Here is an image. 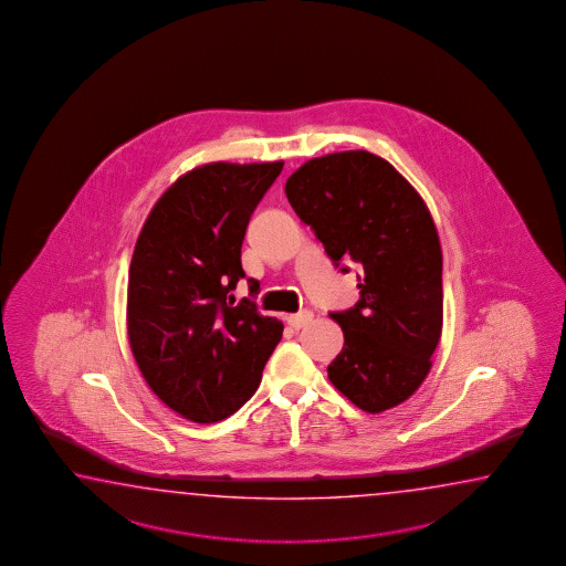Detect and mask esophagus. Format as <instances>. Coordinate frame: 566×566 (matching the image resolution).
Segmentation results:
<instances>
[{"label": "esophagus", "mask_w": 566, "mask_h": 566, "mask_svg": "<svg viewBox=\"0 0 566 566\" xmlns=\"http://www.w3.org/2000/svg\"><path fill=\"white\" fill-rule=\"evenodd\" d=\"M312 319V312H300L293 313V315H287V324L291 325L293 329H301V327H305V325L310 324Z\"/></svg>", "instance_id": "esophagus-1"}]
</instances>
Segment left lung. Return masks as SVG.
Listing matches in <instances>:
<instances>
[{
  "mask_svg": "<svg viewBox=\"0 0 566 566\" xmlns=\"http://www.w3.org/2000/svg\"><path fill=\"white\" fill-rule=\"evenodd\" d=\"M285 193L334 265L360 269V301L329 313L344 348L327 378L366 412L397 407L427 378L443 327V254L429 208L386 159L361 149L305 161Z\"/></svg>",
  "mask_w": 566,
  "mask_h": 566,
  "instance_id": "obj_1",
  "label": "left lung"
}]
</instances>
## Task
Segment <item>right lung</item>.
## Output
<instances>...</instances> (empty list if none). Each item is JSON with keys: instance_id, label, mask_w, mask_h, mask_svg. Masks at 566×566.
<instances>
[{"instance_id": "add662e5", "label": "right lung", "mask_w": 566, "mask_h": 566, "mask_svg": "<svg viewBox=\"0 0 566 566\" xmlns=\"http://www.w3.org/2000/svg\"><path fill=\"white\" fill-rule=\"evenodd\" d=\"M283 161H214L184 174L135 242L127 334L145 382L184 419L217 422L253 397L283 324L234 303L249 220ZM251 295L259 281L249 279Z\"/></svg>"}]
</instances>
